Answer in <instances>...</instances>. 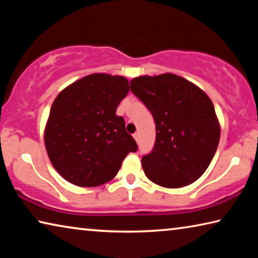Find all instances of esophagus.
<instances>
[{"instance_id":"1","label":"esophagus","mask_w":258,"mask_h":258,"mask_svg":"<svg viewBox=\"0 0 258 258\" xmlns=\"http://www.w3.org/2000/svg\"><path fill=\"white\" fill-rule=\"evenodd\" d=\"M133 138H134L135 141L139 142V133H134V134H133Z\"/></svg>"}]
</instances>
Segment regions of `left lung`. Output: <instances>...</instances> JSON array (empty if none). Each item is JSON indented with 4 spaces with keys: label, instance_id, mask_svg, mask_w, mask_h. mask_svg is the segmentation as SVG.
I'll return each mask as SVG.
<instances>
[{
    "label": "left lung",
    "instance_id": "left-lung-1",
    "mask_svg": "<svg viewBox=\"0 0 258 258\" xmlns=\"http://www.w3.org/2000/svg\"><path fill=\"white\" fill-rule=\"evenodd\" d=\"M131 91L146 104L156 124V142L142 157L151 182L168 189L189 185L203 175L221 137L212 100L194 83L175 74L139 76Z\"/></svg>",
    "mask_w": 258,
    "mask_h": 258
}]
</instances>
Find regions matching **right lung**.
<instances>
[{"label": "right lung", "mask_w": 258, "mask_h": 258, "mask_svg": "<svg viewBox=\"0 0 258 258\" xmlns=\"http://www.w3.org/2000/svg\"><path fill=\"white\" fill-rule=\"evenodd\" d=\"M128 80L95 73L68 85L52 103L44 130L51 164L64 180L98 186L112 180L130 152L138 150L116 109Z\"/></svg>", "instance_id": "add662e5"}]
</instances>
